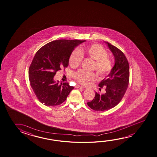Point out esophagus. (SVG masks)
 I'll return each instance as SVG.
<instances>
[{"label":"esophagus","instance_id":"obj_1","mask_svg":"<svg viewBox=\"0 0 157 157\" xmlns=\"http://www.w3.org/2000/svg\"><path fill=\"white\" fill-rule=\"evenodd\" d=\"M75 87H77V88H79V89H82V88L83 87L82 86L80 85H77L75 86Z\"/></svg>","mask_w":157,"mask_h":157}]
</instances>
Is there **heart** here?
I'll return each instance as SVG.
<instances>
[{"label":"heart","instance_id":"b5f03b06","mask_svg":"<svg viewBox=\"0 0 157 157\" xmlns=\"http://www.w3.org/2000/svg\"><path fill=\"white\" fill-rule=\"evenodd\" d=\"M83 56L94 60L92 70H95L101 77L107 75L113 68V62L108 56V52L100 44H93L74 49L69 57L70 66L73 68L79 66L82 62ZM73 77L80 83L87 84L96 79V75L94 72L80 70L74 73Z\"/></svg>","mask_w":157,"mask_h":157}]
</instances>
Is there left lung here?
I'll return each mask as SVG.
<instances>
[{"label":"left lung","instance_id":"8db88e82","mask_svg":"<svg viewBox=\"0 0 157 157\" xmlns=\"http://www.w3.org/2000/svg\"><path fill=\"white\" fill-rule=\"evenodd\" d=\"M106 43L114 56L115 64L111 73L98 84L100 88L105 87V93L101 95L96 92L94 98L87 103L94 111H105L117 105L126 93L129 82V65L125 55L116 46Z\"/></svg>","mask_w":157,"mask_h":157}]
</instances>
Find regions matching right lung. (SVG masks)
I'll list each match as a JSON object with an SVG mask.
<instances>
[{
  "mask_svg": "<svg viewBox=\"0 0 157 157\" xmlns=\"http://www.w3.org/2000/svg\"><path fill=\"white\" fill-rule=\"evenodd\" d=\"M84 41L78 39L54 40L36 52L29 68V80L36 98L44 105H61L74 89L68 82H55L54 77L58 71L67 68L72 51Z\"/></svg>",
  "mask_w": 157,
  "mask_h": 157,
  "instance_id": "add662e5",
  "label": "right lung"
}]
</instances>
